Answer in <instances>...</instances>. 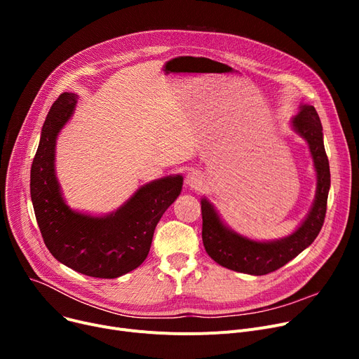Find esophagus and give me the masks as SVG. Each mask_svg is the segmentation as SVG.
<instances>
[{"label":"esophagus","mask_w":359,"mask_h":359,"mask_svg":"<svg viewBox=\"0 0 359 359\" xmlns=\"http://www.w3.org/2000/svg\"><path fill=\"white\" fill-rule=\"evenodd\" d=\"M184 183L187 187H191V189H201V186L203 184V177L201 173L192 172L186 176Z\"/></svg>","instance_id":"34e87169"}]
</instances>
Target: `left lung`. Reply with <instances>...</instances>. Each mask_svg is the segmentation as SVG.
<instances>
[{
    "instance_id": "left-lung-1",
    "label": "left lung",
    "mask_w": 359,
    "mask_h": 359,
    "mask_svg": "<svg viewBox=\"0 0 359 359\" xmlns=\"http://www.w3.org/2000/svg\"><path fill=\"white\" fill-rule=\"evenodd\" d=\"M291 126L309 144L314 163L317 186L311 210L304 221L290 236L271 241L244 237L225 224L214 205L201 199L203 248L218 265L249 275H266L282 268L307 249L323 227L327 195L330 189V168L323 144V126L314 106L301 104Z\"/></svg>"
}]
</instances>
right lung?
Wrapping results in <instances>:
<instances>
[{
  "label": "right lung",
  "instance_id": "obj_1",
  "mask_svg": "<svg viewBox=\"0 0 359 359\" xmlns=\"http://www.w3.org/2000/svg\"><path fill=\"white\" fill-rule=\"evenodd\" d=\"M77 99V94L62 93L48 113L30 170V196L52 256L75 272L111 279L137 269L145 260L160 218L182 192L183 177L149 182L107 215L71 210L55 175V147Z\"/></svg>",
  "mask_w": 359,
  "mask_h": 359
}]
</instances>
